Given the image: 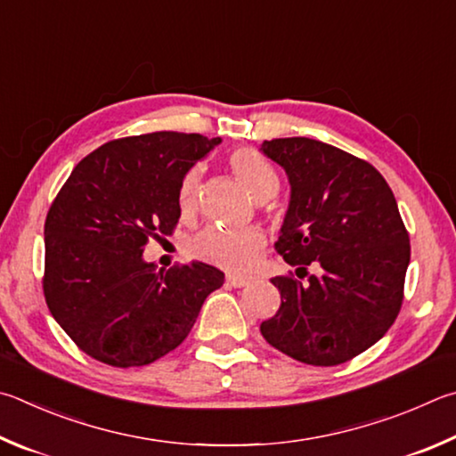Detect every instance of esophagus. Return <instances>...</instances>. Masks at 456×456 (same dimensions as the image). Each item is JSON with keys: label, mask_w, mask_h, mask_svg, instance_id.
<instances>
[{"label": "esophagus", "mask_w": 456, "mask_h": 456, "mask_svg": "<svg viewBox=\"0 0 456 456\" xmlns=\"http://www.w3.org/2000/svg\"><path fill=\"white\" fill-rule=\"evenodd\" d=\"M227 283L231 285V287H245L247 283H249V281L247 279H243V277H235V275H227Z\"/></svg>", "instance_id": "34e87169"}]
</instances>
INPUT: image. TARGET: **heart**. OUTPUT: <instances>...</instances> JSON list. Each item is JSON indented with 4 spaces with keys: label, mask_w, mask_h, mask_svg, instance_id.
<instances>
[{
    "label": "heart",
    "mask_w": 456,
    "mask_h": 456,
    "mask_svg": "<svg viewBox=\"0 0 456 456\" xmlns=\"http://www.w3.org/2000/svg\"><path fill=\"white\" fill-rule=\"evenodd\" d=\"M229 163L237 177L243 181L256 201L271 200L279 189V175L273 165L255 149H237L231 153ZM201 165L185 173L179 187V207L183 213H193L201 185ZM265 245V237L256 229H221L209 227L197 237L195 253L203 261L221 269L241 273L251 267L255 255Z\"/></svg>",
    "instance_id": "obj_1"
}]
</instances>
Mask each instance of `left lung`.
Instances as JSON below:
<instances>
[{
	"label": "left lung",
	"mask_w": 456,
	"mask_h": 456,
	"mask_svg": "<svg viewBox=\"0 0 456 456\" xmlns=\"http://www.w3.org/2000/svg\"><path fill=\"white\" fill-rule=\"evenodd\" d=\"M261 151L291 185L275 249L307 275L271 279L281 307L261 335L307 365H341L375 345L401 311L411 245L399 207L370 163L333 145L285 137Z\"/></svg>",
	"instance_id": "8db88e82"
}]
</instances>
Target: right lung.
<instances>
[{"label": "right lung", "instance_id": "1", "mask_svg": "<svg viewBox=\"0 0 456 456\" xmlns=\"http://www.w3.org/2000/svg\"><path fill=\"white\" fill-rule=\"evenodd\" d=\"M221 139L155 131L115 139L81 159L45 219L44 295L89 357L143 367L185 341L225 275L191 261L157 271L149 239L171 235L185 173Z\"/></svg>", "mask_w": 456, "mask_h": 456}]
</instances>
